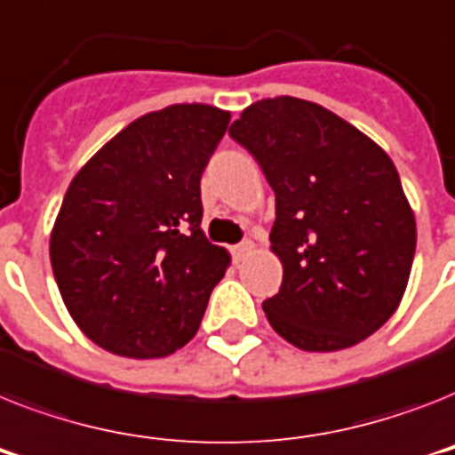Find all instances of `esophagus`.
Here are the masks:
<instances>
[{
    "label": "esophagus",
    "instance_id": "obj_1",
    "mask_svg": "<svg viewBox=\"0 0 455 455\" xmlns=\"http://www.w3.org/2000/svg\"><path fill=\"white\" fill-rule=\"evenodd\" d=\"M231 252H234V261H235V264H240V261H245L247 257H250V254L254 252V243H252V240H245V243H240V245H235L234 250H231Z\"/></svg>",
    "mask_w": 455,
    "mask_h": 455
}]
</instances>
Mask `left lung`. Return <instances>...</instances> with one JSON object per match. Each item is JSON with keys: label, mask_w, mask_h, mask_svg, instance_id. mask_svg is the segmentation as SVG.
I'll list each match as a JSON object with an SVG mask.
<instances>
[{"label": "left lung", "mask_w": 455, "mask_h": 455, "mask_svg": "<svg viewBox=\"0 0 455 455\" xmlns=\"http://www.w3.org/2000/svg\"><path fill=\"white\" fill-rule=\"evenodd\" d=\"M228 135L275 191L271 252L283 285L264 301L273 330L311 353L381 330L416 252V217L390 156L334 112L290 95L243 109Z\"/></svg>", "instance_id": "obj_1"}]
</instances>
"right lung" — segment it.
<instances>
[{"instance_id":"add662e5","label":"right lung","mask_w":455,"mask_h":455,"mask_svg":"<svg viewBox=\"0 0 455 455\" xmlns=\"http://www.w3.org/2000/svg\"><path fill=\"white\" fill-rule=\"evenodd\" d=\"M228 121L201 102L144 114L74 175L48 250L69 315L100 348L151 360L198 331L231 264L201 228V175Z\"/></svg>"}]
</instances>
